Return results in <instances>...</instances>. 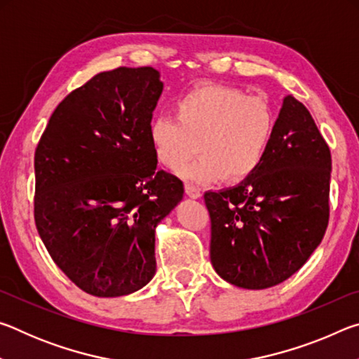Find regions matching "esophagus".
I'll list each match as a JSON object with an SVG mask.
<instances>
[{"mask_svg": "<svg viewBox=\"0 0 359 359\" xmlns=\"http://www.w3.org/2000/svg\"><path fill=\"white\" fill-rule=\"evenodd\" d=\"M185 193H187L190 198H193V199L201 198V191H199L196 187H193V185H190V184L185 185Z\"/></svg>", "mask_w": 359, "mask_h": 359, "instance_id": "obj_1", "label": "esophagus"}]
</instances>
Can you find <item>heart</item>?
Returning a JSON list of instances; mask_svg holds the SVG:
<instances>
[{
  "label": "heart",
  "instance_id": "b5f03b06",
  "mask_svg": "<svg viewBox=\"0 0 359 359\" xmlns=\"http://www.w3.org/2000/svg\"><path fill=\"white\" fill-rule=\"evenodd\" d=\"M276 123L274 107L264 96L205 83L174 101V117L155 115L147 135L155 160L171 171L184 168L196 149L201 151L182 175L205 185L250 177L264 160Z\"/></svg>",
  "mask_w": 359,
  "mask_h": 359
}]
</instances>
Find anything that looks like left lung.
<instances>
[{
    "instance_id": "obj_1",
    "label": "left lung",
    "mask_w": 359,
    "mask_h": 359,
    "mask_svg": "<svg viewBox=\"0 0 359 359\" xmlns=\"http://www.w3.org/2000/svg\"><path fill=\"white\" fill-rule=\"evenodd\" d=\"M330 180V147L307 107L285 96L257 171L204 193L217 274L234 287L264 290L299 271L325 236Z\"/></svg>"
}]
</instances>
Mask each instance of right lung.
<instances>
[{
    "mask_svg": "<svg viewBox=\"0 0 359 359\" xmlns=\"http://www.w3.org/2000/svg\"><path fill=\"white\" fill-rule=\"evenodd\" d=\"M161 92L150 66L100 72L60 102L36 147V228L88 294L125 296L154 278L155 228L184 198L149 142Z\"/></svg>",
    "mask_w": 359,
    "mask_h": 359,
    "instance_id": "right-lung-1",
    "label": "right lung"
}]
</instances>
